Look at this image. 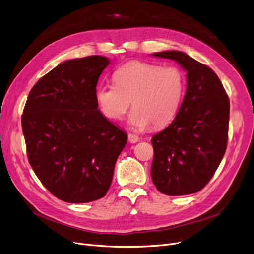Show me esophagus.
Wrapping results in <instances>:
<instances>
[{
	"label": "esophagus",
	"mask_w": 254,
	"mask_h": 254,
	"mask_svg": "<svg viewBox=\"0 0 254 254\" xmlns=\"http://www.w3.org/2000/svg\"><path fill=\"white\" fill-rule=\"evenodd\" d=\"M127 137H128V142L131 143V144H134V143L140 141V137L137 136L136 134H134V133H128Z\"/></svg>",
	"instance_id": "1"
}]
</instances>
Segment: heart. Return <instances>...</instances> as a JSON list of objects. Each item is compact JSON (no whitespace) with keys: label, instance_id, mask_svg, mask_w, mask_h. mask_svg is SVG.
Wrapping results in <instances>:
<instances>
[{"label":"heart","instance_id":"b5f03b06","mask_svg":"<svg viewBox=\"0 0 254 254\" xmlns=\"http://www.w3.org/2000/svg\"><path fill=\"white\" fill-rule=\"evenodd\" d=\"M184 85V74L177 66L133 61L114 72L113 84L96 87L95 99L100 112L111 121H121L132 100L128 124L136 129L150 125L159 128L175 118Z\"/></svg>","mask_w":254,"mask_h":254}]
</instances>
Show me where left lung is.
<instances>
[{
  "label": "left lung",
  "instance_id": "1",
  "mask_svg": "<svg viewBox=\"0 0 254 254\" xmlns=\"http://www.w3.org/2000/svg\"><path fill=\"white\" fill-rule=\"evenodd\" d=\"M153 56L178 63L188 85L172 123L152 136V180L167 195L194 193L211 180L226 152L229 98L212 68L189 55L168 51Z\"/></svg>",
  "mask_w": 254,
  "mask_h": 254
}]
</instances>
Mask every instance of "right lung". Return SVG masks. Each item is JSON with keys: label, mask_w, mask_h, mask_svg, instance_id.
Segmentation results:
<instances>
[{"label": "right lung", "mask_w": 254, "mask_h": 254, "mask_svg": "<svg viewBox=\"0 0 254 254\" xmlns=\"http://www.w3.org/2000/svg\"><path fill=\"white\" fill-rule=\"evenodd\" d=\"M110 60L65 61L31 89L22 114L29 163L59 199L71 203L103 197L127 134L99 111L98 79Z\"/></svg>", "instance_id": "add662e5"}]
</instances>
